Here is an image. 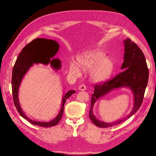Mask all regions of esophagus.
<instances>
[{
  "label": "esophagus",
  "mask_w": 156,
  "mask_h": 156,
  "mask_svg": "<svg viewBox=\"0 0 156 156\" xmlns=\"http://www.w3.org/2000/svg\"><path fill=\"white\" fill-rule=\"evenodd\" d=\"M79 90H81V91H83V90H86V86L84 85V84H81L79 86Z\"/></svg>",
  "instance_id": "esophagus-1"
}]
</instances>
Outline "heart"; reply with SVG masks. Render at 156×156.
Instances as JSON below:
<instances>
[{
    "label": "heart",
    "mask_w": 156,
    "mask_h": 156,
    "mask_svg": "<svg viewBox=\"0 0 156 156\" xmlns=\"http://www.w3.org/2000/svg\"><path fill=\"white\" fill-rule=\"evenodd\" d=\"M78 64L71 62L69 72L75 76H80L81 69L85 72L90 71V78L95 83H102L108 80L114 70L112 60L103 51L98 49L83 53L78 57Z\"/></svg>",
    "instance_id": "1"
}]
</instances>
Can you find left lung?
<instances>
[{
	"label": "left lung",
	"mask_w": 156,
	"mask_h": 156,
	"mask_svg": "<svg viewBox=\"0 0 156 156\" xmlns=\"http://www.w3.org/2000/svg\"><path fill=\"white\" fill-rule=\"evenodd\" d=\"M123 42L125 46L124 61L122 64L121 69L124 71L112 80L105 81L102 84H96L94 87V94L92 95L89 117L94 125L101 128L115 126L133 116L140 108L148 83L149 69L142 50L129 38L124 40ZM122 87H129L134 95V107L130 114L125 118L112 123L104 122L97 120L92 110L96 101L115 88Z\"/></svg>",
	"instance_id": "obj_1"
}]
</instances>
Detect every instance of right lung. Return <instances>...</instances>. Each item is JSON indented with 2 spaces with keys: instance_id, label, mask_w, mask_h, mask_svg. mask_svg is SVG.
I'll use <instances>...</instances> for the list:
<instances>
[{
  "instance_id": "add662e5",
  "label": "right lung",
  "mask_w": 156,
  "mask_h": 156,
  "mask_svg": "<svg viewBox=\"0 0 156 156\" xmlns=\"http://www.w3.org/2000/svg\"><path fill=\"white\" fill-rule=\"evenodd\" d=\"M59 48V44L54 40L45 38L35 39L22 49L13 67L11 83L14 105L20 115L33 125L46 128L56 125L62 118L66 101L72 94L75 93V90H69L64 94L62 99L61 108L58 114L54 119L48 122L37 121L30 119L24 113L20 106L18 92L24 76L35 64H42L44 65L50 64L52 68L56 71L61 69V62L60 59H51L58 52Z\"/></svg>"
}]
</instances>
